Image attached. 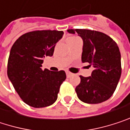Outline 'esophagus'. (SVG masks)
Masks as SVG:
<instances>
[{
	"label": "esophagus",
	"instance_id": "34e87169",
	"mask_svg": "<svg viewBox=\"0 0 130 130\" xmlns=\"http://www.w3.org/2000/svg\"><path fill=\"white\" fill-rule=\"evenodd\" d=\"M66 75H67V77H70L71 76H72V75H73V74H72V73H71V72H69V71H66Z\"/></svg>",
	"mask_w": 130,
	"mask_h": 130
}]
</instances>
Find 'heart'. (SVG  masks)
Listing matches in <instances>:
<instances>
[{
	"mask_svg": "<svg viewBox=\"0 0 130 130\" xmlns=\"http://www.w3.org/2000/svg\"><path fill=\"white\" fill-rule=\"evenodd\" d=\"M72 38H75V37H71V38H70L69 39H72ZM68 39V40H69Z\"/></svg>",
	"mask_w": 130,
	"mask_h": 130,
	"instance_id": "heart-1",
	"label": "heart"
}]
</instances>
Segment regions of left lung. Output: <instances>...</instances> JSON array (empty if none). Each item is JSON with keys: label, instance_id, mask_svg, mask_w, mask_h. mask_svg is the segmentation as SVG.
I'll use <instances>...</instances> for the list:
<instances>
[{"label": "left lung", "instance_id": "8db88e82", "mask_svg": "<svg viewBox=\"0 0 130 130\" xmlns=\"http://www.w3.org/2000/svg\"><path fill=\"white\" fill-rule=\"evenodd\" d=\"M67 31L77 33L82 38V62H88L94 68L90 77L80 76V83L75 88L78 99L88 104L108 100L116 90L121 75L120 53L116 42L96 31L68 29Z\"/></svg>", "mask_w": 130, "mask_h": 130}]
</instances>
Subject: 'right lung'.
<instances>
[{
  "mask_svg": "<svg viewBox=\"0 0 130 130\" xmlns=\"http://www.w3.org/2000/svg\"><path fill=\"white\" fill-rule=\"evenodd\" d=\"M62 31H35L19 37L10 50L7 75L15 90L27 105L43 108L57 99L59 88L66 79L64 71L42 70L45 56L53 55Z\"/></svg>",
  "mask_w": 130,
  "mask_h": 130,
  "instance_id": "1",
  "label": "right lung"
}]
</instances>
